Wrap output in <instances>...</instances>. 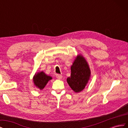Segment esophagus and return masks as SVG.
Returning a JSON list of instances; mask_svg holds the SVG:
<instances>
[{"mask_svg": "<svg viewBox=\"0 0 128 128\" xmlns=\"http://www.w3.org/2000/svg\"><path fill=\"white\" fill-rule=\"evenodd\" d=\"M56 78L59 80H61V79H62V76L61 75H59V74H56Z\"/></svg>", "mask_w": 128, "mask_h": 128, "instance_id": "esophagus-1", "label": "esophagus"}]
</instances>
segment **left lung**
<instances>
[{
    "label": "left lung",
    "instance_id": "left-lung-1",
    "mask_svg": "<svg viewBox=\"0 0 128 128\" xmlns=\"http://www.w3.org/2000/svg\"><path fill=\"white\" fill-rule=\"evenodd\" d=\"M71 75L67 79L69 86L76 93L86 88L91 77V70L84 57L77 55L70 67Z\"/></svg>",
    "mask_w": 128,
    "mask_h": 128
}]
</instances>
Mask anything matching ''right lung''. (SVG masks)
Wrapping results in <instances>:
<instances>
[{
	"label": "right lung",
	"instance_id": "add662e5",
	"mask_svg": "<svg viewBox=\"0 0 128 128\" xmlns=\"http://www.w3.org/2000/svg\"><path fill=\"white\" fill-rule=\"evenodd\" d=\"M52 79V77L46 75L44 72H40L36 73L33 77V82L34 86L40 90H42L48 82Z\"/></svg>",
	"mask_w": 128,
	"mask_h": 128
}]
</instances>
